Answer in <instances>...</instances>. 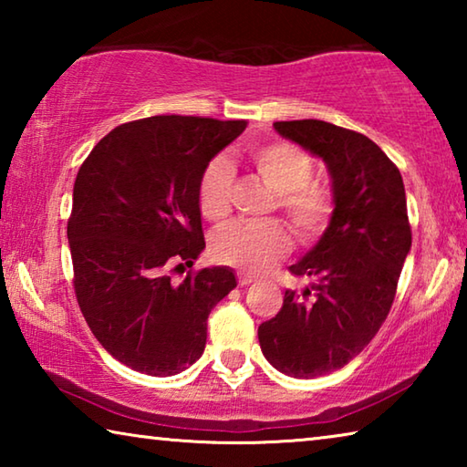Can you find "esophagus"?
<instances>
[{"mask_svg": "<svg viewBox=\"0 0 467 467\" xmlns=\"http://www.w3.org/2000/svg\"><path fill=\"white\" fill-rule=\"evenodd\" d=\"M236 282H239V286H249L253 282V275L249 274H236Z\"/></svg>", "mask_w": 467, "mask_h": 467, "instance_id": "1", "label": "esophagus"}]
</instances>
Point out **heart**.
Returning a JSON list of instances; mask_svg holds the SVG:
<instances>
[{
	"label": "heart",
	"instance_id": "b5f03b06",
	"mask_svg": "<svg viewBox=\"0 0 467 467\" xmlns=\"http://www.w3.org/2000/svg\"><path fill=\"white\" fill-rule=\"evenodd\" d=\"M257 177L275 193L280 210L300 244L317 243L336 214V192L326 181L313 179V156L286 140H272L249 150ZM234 172L224 158L205 164L197 181V205L205 220L223 223L231 214ZM216 259L249 274H262L286 255L290 234L278 220L234 223L223 228L212 243Z\"/></svg>",
	"mask_w": 467,
	"mask_h": 467
}]
</instances>
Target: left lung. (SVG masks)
Listing matches in <instances>:
<instances>
[{
    "mask_svg": "<svg viewBox=\"0 0 467 467\" xmlns=\"http://www.w3.org/2000/svg\"><path fill=\"white\" fill-rule=\"evenodd\" d=\"M274 128L326 161L337 202L321 241L290 265V274L315 284L303 295L284 292L278 315L257 329L272 367L311 379L348 365L383 326L412 228L400 169L373 140L319 119Z\"/></svg>",
    "mask_w": 467,
    "mask_h": 467,
    "instance_id": "left-lung-1",
    "label": "left lung"
}]
</instances>
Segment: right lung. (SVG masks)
<instances>
[{
  "label": "right lung",
  "mask_w": 467,
  "mask_h": 467,
  "mask_svg": "<svg viewBox=\"0 0 467 467\" xmlns=\"http://www.w3.org/2000/svg\"><path fill=\"white\" fill-rule=\"evenodd\" d=\"M247 121L156 115L107 133L74 183L67 241L78 305L125 367L177 375L202 357L208 315L236 286L228 267H192L203 251L197 181Z\"/></svg>",
  "instance_id": "add662e5"
}]
</instances>
